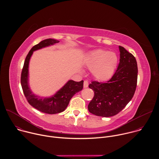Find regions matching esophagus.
I'll return each instance as SVG.
<instances>
[{
	"label": "esophagus",
	"instance_id": "34e87169",
	"mask_svg": "<svg viewBox=\"0 0 159 159\" xmlns=\"http://www.w3.org/2000/svg\"><path fill=\"white\" fill-rule=\"evenodd\" d=\"M88 86H89L88 82L87 80H85L84 82V88H87V87H88Z\"/></svg>",
	"mask_w": 159,
	"mask_h": 159
}]
</instances>
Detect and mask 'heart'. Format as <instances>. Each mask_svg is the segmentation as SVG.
<instances>
[{
  "instance_id": "1",
  "label": "heart",
  "mask_w": 159,
  "mask_h": 159,
  "mask_svg": "<svg viewBox=\"0 0 159 159\" xmlns=\"http://www.w3.org/2000/svg\"><path fill=\"white\" fill-rule=\"evenodd\" d=\"M118 58L116 53L98 49L90 53L86 61L88 69L99 80H106L114 74L118 65Z\"/></svg>"
}]
</instances>
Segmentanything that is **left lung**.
<instances>
[{"instance_id": "1", "label": "left lung", "mask_w": 159, "mask_h": 159, "mask_svg": "<svg viewBox=\"0 0 159 159\" xmlns=\"http://www.w3.org/2000/svg\"><path fill=\"white\" fill-rule=\"evenodd\" d=\"M119 50L120 63L111 79L105 83L93 81L89 85L94 96L88 105V110L98 116L117 115L131 101L137 87V60L123 47L119 46Z\"/></svg>"}]
</instances>
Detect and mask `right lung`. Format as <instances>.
Wrapping results in <instances>:
<instances>
[{"mask_svg": "<svg viewBox=\"0 0 159 159\" xmlns=\"http://www.w3.org/2000/svg\"><path fill=\"white\" fill-rule=\"evenodd\" d=\"M58 42V40L50 38L44 39L34 46L26 56L20 77L22 90L30 104L39 111L50 115L57 114L65 111L71 98L82 90L84 84L83 80L75 82L69 80L54 95L48 98L39 97L31 91L29 85V63L33 52Z\"/></svg>", "mask_w": 159, "mask_h": 159, "instance_id": "right-lung-1", "label": "right lung"}]
</instances>
